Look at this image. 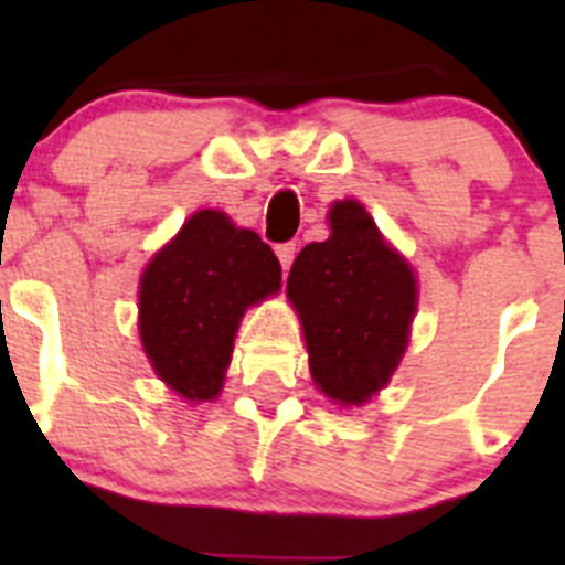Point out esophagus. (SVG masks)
<instances>
[{"label":"esophagus","instance_id":"esophagus-1","mask_svg":"<svg viewBox=\"0 0 565 565\" xmlns=\"http://www.w3.org/2000/svg\"><path fill=\"white\" fill-rule=\"evenodd\" d=\"M277 257H279V263H282V271H288L294 263V257H297V246H294V243H279Z\"/></svg>","mask_w":565,"mask_h":565}]
</instances>
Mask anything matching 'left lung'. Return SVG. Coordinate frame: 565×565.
<instances>
[{
    "mask_svg": "<svg viewBox=\"0 0 565 565\" xmlns=\"http://www.w3.org/2000/svg\"><path fill=\"white\" fill-rule=\"evenodd\" d=\"M317 387L342 404L382 391L407 348L416 277L362 203L331 209V237L308 243L288 274Z\"/></svg>",
    "mask_w": 565,
    "mask_h": 565,
    "instance_id": "8db88e82",
    "label": "left lung"
}]
</instances>
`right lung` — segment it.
<instances>
[{"mask_svg": "<svg viewBox=\"0 0 565 565\" xmlns=\"http://www.w3.org/2000/svg\"><path fill=\"white\" fill-rule=\"evenodd\" d=\"M279 279V259L259 234L212 209L192 214L141 277L138 328L154 373L189 402L217 396L239 317Z\"/></svg>", "mask_w": 565, "mask_h": 565, "instance_id": "right-lung-1", "label": "right lung"}]
</instances>
